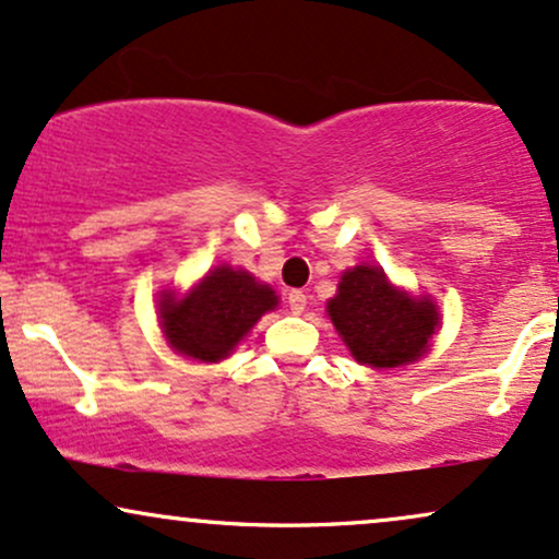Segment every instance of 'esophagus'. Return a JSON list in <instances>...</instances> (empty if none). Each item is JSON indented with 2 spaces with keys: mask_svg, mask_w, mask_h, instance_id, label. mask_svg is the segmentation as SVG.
<instances>
[{
  "mask_svg": "<svg viewBox=\"0 0 559 559\" xmlns=\"http://www.w3.org/2000/svg\"><path fill=\"white\" fill-rule=\"evenodd\" d=\"M287 306L293 313H300L306 308V293L304 290H290L287 293Z\"/></svg>",
  "mask_w": 559,
  "mask_h": 559,
  "instance_id": "esophagus-1",
  "label": "esophagus"
}]
</instances>
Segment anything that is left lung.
Here are the masks:
<instances>
[{"label":"left lung","instance_id":"left-lung-1","mask_svg":"<svg viewBox=\"0 0 559 559\" xmlns=\"http://www.w3.org/2000/svg\"><path fill=\"white\" fill-rule=\"evenodd\" d=\"M326 308L358 364L373 369H395L416 360L439 324L431 300L395 290L379 266L360 264L345 272Z\"/></svg>","mask_w":559,"mask_h":559}]
</instances>
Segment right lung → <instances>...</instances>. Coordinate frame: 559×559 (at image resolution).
Returning <instances> with one entry per match:
<instances>
[{"label": "right lung", "mask_w": 559, "mask_h": 559, "mask_svg": "<svg viewBox=\"0 0 559 559\" xmlns=\"http://www.w3.org/2000/svg\"><path fill=\"white\" fill-rule=\"evenodd\" d=\"M274 306L277 295L272 287L259 285L248 272L216 266L186 298L162 293L159 319L177 353L195 360H222Z\"/></svg>", "instance_id": "add662e5"}]
</instances>
